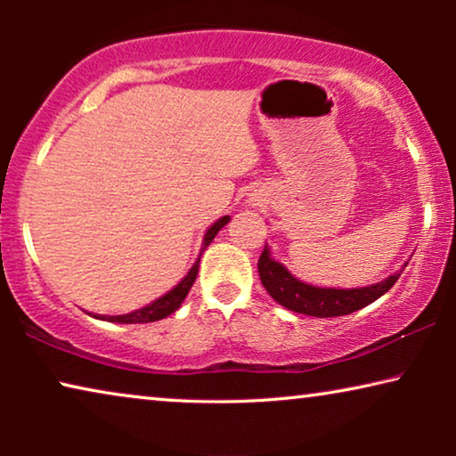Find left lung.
I'll return each instance as SVG.
<instances>
[{
  "instance_id": "8db88e82",
  "label": "left lung",
  "mask_w": 456,
  "mask_h": 456,
  "mask_svg": "<svg viewBox=\"0 0 456 456\" xmlns=\"http://www.w3.org/2000/svg\"><path fill=\"white\" fill-rule=\"evenodd\" d=\"M257 270L261 284L265 286L273 301L295 311V314L314 317H338L354 314V311L367 307V305L386 295L403 273H392L382 282L363 286V289H320V286L301 282L282 264L272 259L267 245L259 257Z\"/></svg>"
}]
</instances>
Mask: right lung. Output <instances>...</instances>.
Instances as JSON below:
<instances>
[{
    "label": "right lung",
    "instance_id": "obj_1",
    "mask_svg": "<svg viewBox=\"0 0 456 456\" xmlns=\"http://www.w3.org/2000/svg\"><path fill=\"white\" fill-rule=\"evenodd\" d=\"M228 222H230V217L224 216L214 224V226L208 230V232H205L203 251H205V247H208L209 242L216 239V234L220 232V230L226 226ZM199 259H201V255H199ZM199 259L195 261V265L191 267L189 273H186V276L180 280V284L174 286V289L170 292H166L164 297L155 298V301L151 305H147V307L136 309V311H133V314H126V315H95V317H99V320L116 322V323H149V322L164 320V317L174 314V311H176L180 305H183L184 297L189 295L191 286L195 284V278H197V272H199Z\"/></svg>",
    "mask_w": 456,
    "mask_h": 456
}]
</instances>
